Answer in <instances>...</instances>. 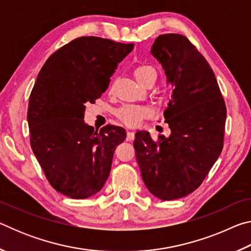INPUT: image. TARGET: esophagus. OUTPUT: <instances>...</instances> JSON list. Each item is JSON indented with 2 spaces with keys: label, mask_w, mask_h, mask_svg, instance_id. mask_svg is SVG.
Wrapping results in <instances>:
<instances>
[{
  "label": "esophagus",
  "mask_w": 251,
  "mask_h": 251,
  "mask_svg": "<svg viewBox=\"0 0 251 251\" xmlns=\"http://www.w3.org/2000/svg\"><path fill=\"white\" fill-rule=\"evenodd\" d=\"M134 138H135V133H134V131L127 130V137H126V141L131 142V141H133Z\"/></svg>",
  "instance_id": "1"
}]
</instances>
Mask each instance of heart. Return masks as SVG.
<instances>
[{
	"instance_id": "obj_1",
	"label": "heart",
	"mask_w": 251,
	"mask_h": 251,
	"mask_svg": "<svg viewBox=\"0 0 251 251\" xmlns=\"http://www.w3.org/2000/svg\"><path fill=\"white\" fill-rule=\"evenodd\" d=\"M134 77L139 84H142L144 80L151 77H157V72L154 67L147 64H143L136 67L134 70ZM151 115V109L147 107H139V106L126 105L123 106L116 112V116L120 120L125 123L126 125L133 126L142 120L144 117Z\"/></svg>"
}]
</instances>
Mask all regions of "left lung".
I'll use <instances>...</instances> for the list:
<instances>
[{"mask_svg": "<svg viewBox=\"0 0 251 251\" xmlns=\"http://www.w3.org/2000/svg\"><path fill=\"white\" fill-rule=\"evenodd\" d=\"M151 53L174 87L165 109L171 135L154 141L146 130L135 134L134 148L147 189L161 201L197 189L224 146L226 105L205 57L180 34H164Z\"/></svg>", "mask_w": 251, "mask_h": 251, "instance_id": "8db88e82", "label": "left lung"}]
</instances>
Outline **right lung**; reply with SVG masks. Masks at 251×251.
<instances>
[{"label":"right lung","mask_w":251,"mask_h":251,"mask_svg":"<svg viewBox=\"0 0 251 251\" xmlns=\"http://www.w3.org/2000/svg\"><path fill=\"white\" fill-rule=\"evenodd\" d=\"M133 49L82 36L50 55L37 75L27 109L31 146L50 184L67 197L85 199L99 193L116 146L125 141L123 127L94 130L84 115L85 105L107 90L118 63Z\"/></svg>","instance_id":"right-lung-1"}]
</instances>
